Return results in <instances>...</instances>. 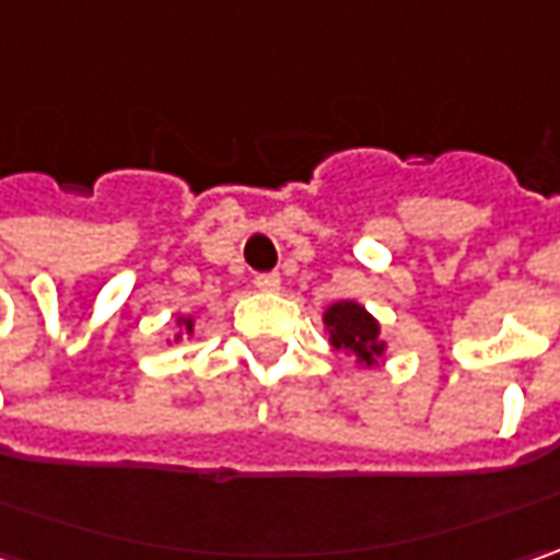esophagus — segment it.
Here are the masks:
<instances>
[{
    "label": "esophagus",
    "mask_w": 560,
    "mask_h": 560,
    "mask_svg": "<svg viewBox=\"0 0 560 560\" xmlns=\"http://www.w3.org/2000/svg\"><path fill=\"white\" fill-rule=\"evenodd\" d=\"M254 284H256V291H262V294H276V291L281 288V279L276 276V272H259V276L254 279Z\"/></svg>",
    "instance_id": "1"
}]
</instances>
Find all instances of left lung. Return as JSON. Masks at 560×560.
<instances>
[{
  "mask_svg": "<svg viewBox=\"0 0 560 560\" xmlns=\"http://www.w3.org/2000/svg\"><path fill=\"white\" fill-rule=\"evenodd\" d=\"M328 341L341 353H353L360 366H376L385 353V341L378 338V323L366 313V306L353 301H338L323 316Z\"/></svg>",
  "mask_w": 560,
  "mask_h": 560,
  "instance_id": "obj_1",
  "label": "left lung"
}]
</instances>
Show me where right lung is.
<instances>
[{
	"instance_id": "right-lung-1",
	"label": "right lung",
	"mask_w": 560,
	"mask_h": 560,
	"mask_svg": "<svg viewBox=\"0 0 560 560\" xmlns=\"http://www.w3.org/2000/svg\"><path fill=\"white\" fill-rule=\"evenodd\" d=\"M178 326L184 328V335H190V331H194V319H190V316H182V319H178ZM175 341H182V331L175 335Z\"/></svg>"
}]
</instances>
